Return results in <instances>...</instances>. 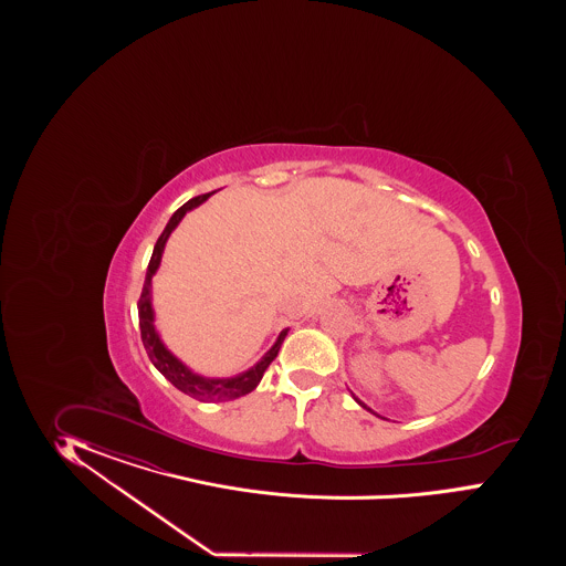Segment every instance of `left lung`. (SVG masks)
Here are the masks:
<instances>
[{
	"label": "left lung",
	"instance_id": "1",
	"mask_svg": "<svg viewBox=\"0 0 566 566\" xmlns=\"http://www.w3.org/2000/svg\"><path fill=\"white\" fill-rule=\"evenodd\" d=\"M355 400H357V402H359L360 407H363V409H367V407H365V405H363V402H360L359 398H355Z\"/></svg>",
	"mask_w": 566,
	"mask_h": 566
}]
</instances>
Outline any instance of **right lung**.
Returning <instances> with one entry per match:
<instances>
[{
	"instance_id": "obj_1",
	"label": "right lung",
	"mask_w": 566,
	"mask_h": 566,
	"mask_svg": "<svg viewBox=\"0 0 566 566\" xmlns=\"http://www.w3.org/2000/svg\"><path fill=\"white\" fill-rule=\"evenodd\" d=\"M211 197V192L207 195H199L195 199L187 201L185 206L180 207L170 218L168 226L164 228L161 237L157 239L154 247V255L149 259L147 265V275H145V284L140 291V298H138V326H140V340L145 344V350L149 355V359L154 363L155 367L159 369V374L170 379L171 384L185 392V395L192 396L197 400L203 402H222V400H234L239 396L249 395L251 390L258 388L261 377L265 374V369L272 365V360L277 357V350L286 338V329L277 336L274 346L265 353V357L259 360L255 367H251L249 371L240 374L237 377H228V379H207V377L197 376L190 369H187L180 360L171 355L170 350L161 344L157 332L154 327V308H151V277H154L155 270L159 268L161 261V253H164V244L170 237L171 230L178 226V222L185 218V213L190 211L192 207L201 206Z\"/></svg>"
}]
</instances>
